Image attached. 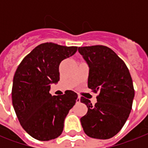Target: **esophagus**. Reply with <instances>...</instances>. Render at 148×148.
Instances as JSON below:
<instances>
[{
  "instance_id": "obj_1",
  "label": "esophagus",
  "mask_w": 148,
  "mask_h": 148,
  "mask_svg": "<svg viewBox=\"0 0 148 148\" xmlns=\"http://www.w3.org/2000/svg\"><path fill=\"white\" fill-rule=\"evenodd\" d=\"M80 102H81V97H80V96H78V97H77V99H76V103H79Z\"/></svg>"
}]
</instances>
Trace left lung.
<instances>
[{
  "label": "left lung",
  "mask_w": 148,
  "mask_h": 148,
  "mask_svg": "<svg viewBox=\"0 0 148 148\" xmlns=\"http://www.w3.org/2000/svg\"><path fill=\"white\" fill-rule=\"evenodd\" d=\"M78 51L89 66L88 88L98 92L95 105L81 97L88 108L81 125L90 138L109 139L121 130L131 113L134 97L131 74L123 60L106 46L80 47Z\"/></svg>",
  "instance_id": "1"
}]
</instances>
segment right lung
I'll list each match as a JSON object with an SVG mask.
<instances>
[{"instance_id": "right-lung-1", "label": "right lung", "mask_w": 148, "mask_h": 148, "mask_svg": "<svg viewBox=\"0 0 148 148\" xmlns=\"http://www.w3.org/2000/svg\"><path fill=\"white\" fill-rule=\"evenodd\" d=\"M77 47L54 43L38 45L22 60L15 72L12 86V103L24 131L38 140H50L61 134L64 122L76 103L77 95L67 90L51 96V84L60 80L59 65L74 55Z\"/></svg>"}]
</instances>
